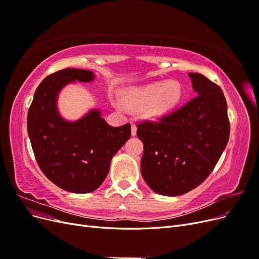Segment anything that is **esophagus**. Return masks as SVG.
Segmentation results:
<instances>
[{"label": "esophagus", "mask_w": 259, "mask_h": 259, "mask_svg": "<svg viewBox=\"0 0 259 259\" xmlns=\"http://www.w3.org/2000/svg\"><path fill=\"white\" fill-rule=\"evenodd\" d=\"M136 133H137L136 125L135 124H132V136H135Z\"/></svg>", "instance_id": "1"}]
</instances>
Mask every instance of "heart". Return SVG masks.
Instances as JSON below:
<instances>
[{
	"mask_svg": "<svg viewBox=\"0 0 259 259\" xmlns=\"http://www.w3.org/2000/svg\"><path fill=\"white\" fill-rule=\"evenodd\" d=\"M183 96L182 84L175 80H168L131 88L124 92L123 103L133 110H142L146 117L154 120L175 108Z\"/></svg>",
	"mask_w": 259,
	"mask_h": 259,
	"instance_id": "1",
	"label": "heart"
}]
</instances>
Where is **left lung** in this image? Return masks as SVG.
I'll use <instances>...</instances> for the list:
<instances>
[{"label": "left lung", "instance_id": "1", "mask_svg": "<svg viewBox=\"0 0 259 259\" xmlns=\"http://www.w3.org/2000/svg\"><path fill=\"white\" fill-rule=\"evenodd\" d=\"M195 96L158 122L137 125L144 144L140 170L147 185L175 197L197 188L214 169L229 140L222 89L201 73H189Z\"/></svg>", "mask_w": 259, "mask_h": 259}]
</instances>
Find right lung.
Listing matches in <instances>:
<instances>
[{
	"instance_id": "add662e5",
	"label": "right lung",
	"mask_w": 259,
	"mask_h": 259,
	"mask_svg": "<svg viewBox=\"0 0 259 259\" xmlns=\"http://www.w3.org/2000/svg\"><path fill=\"white\" fill-rule=\"evenodd\" d=\"M94 79V72L84 69L52 73L37 86L28 112V134L38 166L52 183L73 193L95 191L106 179L113 155L131 137L130 123L113 127L97 109L76 121L59 114L61 89Z\"/></svg>"
}]
</instances>
